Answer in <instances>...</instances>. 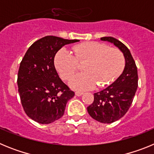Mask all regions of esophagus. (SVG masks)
Instances as JSON below:
<instances>
[{"label":"esophagus","instance_id":"esophagus-1","mask_svg":"<svg viewBox=\"0 0 154 154\" xmlns=\"http://www.w3.org/2000/svg\"><path fill=\"white\" fill-rule=\"evenodd\" d=\"M82 94H83V92H75V96H82Z\"/></svg>","mask_w":154,"mask_h":154}]
</instances>
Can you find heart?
<instances>
[{"mask_svg": "<svg viewBox=\"0 0 154 154\" xmlns=\"http://www.w3.org/2000/svg\"><path fill=\"white\" fill-rule=\"evenodd\" d=\"M74 55L65 48L56 53L55 65L62 79H70L79 65L83 64V72L79 73L70 81V86L76 90H90L113 82L125 67V57L116 48H109L98 42H84L72 48Z\"/></svg>", "mask_w": 154, "mask_h": 154, "instance_id": "obj_1", "label": "heart"}]
</instances>
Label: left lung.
Listing matches in <instances>:
<instances>
[{
	"label": "left lung",
	"mask_w": 154,
	"mask_h": 154,
	"mask_svg": "<svg viewBox=\"0 0 154 154\" xmlns=\"http://www.w3.org/2000/svg\"><path fill=\"white\" fill-rule=\"evenodd\" d=\"M100 39L119 48L123 53L126 64L123 73L113 83L94 93L93 103L87 110L94 119L103 123H112L123 117L130 109L138 86V74L135 61L124 44L112 37Z\"/></svg>",
	"instance_id": "8db88e82"
}]
</instances>
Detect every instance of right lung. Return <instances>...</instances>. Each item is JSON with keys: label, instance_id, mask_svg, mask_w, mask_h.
Returning a JSON list of instances; mask_svg holds the SVG:
<instances>
[{"label": "right lung", "instance_id": "add662e5", "mask_svg": "<svg viewBox=\"0 0 154 154\" xmlns=\"http://www.w3.org/2000/svg\"><path fill=\"white\" fill-rule=\"evenodd\" d=\"M77 42L45 36L30 46L20 64L17 82L21 105L37 123L48 124L60 119L67 102L75 96L59 78L54 58L64 45Z\"/></svg>", "mask_w": 154, "mask_h": 154}]
</instances>
